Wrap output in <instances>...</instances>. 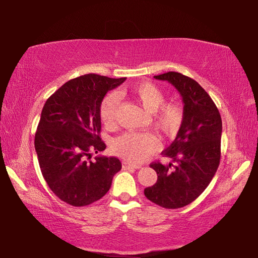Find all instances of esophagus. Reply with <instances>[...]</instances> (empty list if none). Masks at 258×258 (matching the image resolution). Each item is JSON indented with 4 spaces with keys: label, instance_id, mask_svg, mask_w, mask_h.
<instances>
[{
    "label": "esophagus",
    "instance_id": "34e87169",
    "mask_svg": "<svg viewBox=\"0 0 258 258\" xmlns=\"http://www.w3.org/2000/svg\"><path fill=\"white\" fill-rule=\"evenodd\" d=\"M123 168H124V169H127V168L139 169V168H141V165L132 164V163H128V161H123Z\"/></svg>",
    "mask_w": 258,
    "mask_h": 258
}]
</instances>
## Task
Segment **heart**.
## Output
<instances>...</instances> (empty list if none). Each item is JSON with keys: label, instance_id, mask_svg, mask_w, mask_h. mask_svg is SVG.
Masks as SVG:
<instances>
[{"label": "heart", "instance_id": "heart-1", "mask_svg": "<svg viewBox=\"0 0 258 258\" xmlns=\"http://www.w3.org/2000/svg\"><path fill=\"white\" fill-rule=\"evenodd\" d=\"M131 95L151 113L152 126L165 137L175 134L183 121V108L178 103H165V94L158 86L150 82L139 83L131 89ZM118 95L108 94L100 106V117L104 125L112 126L118 110ZM157 140L150 133L127 132L119 135L112 142V150L117 156L132 163L142 161L156 150Z\"/></svg>", "mask_w": 258, "mask_h": 258}]
</instances>
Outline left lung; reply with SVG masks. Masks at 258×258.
<instances>
[{
    "label": "left lung",
    "instance_id": "8db88e82",
    "mask_svg": "<svg viewBox=\"0 0 258 258\" xmlns=\"http://www.w3.org/2000/svg\"><path fill=\"white\" fill-rule=\"evenodd\" d=\"M178 91L183 121L172 145L163 151L175 163H152L158 178L146 187L145 196L164 208L184 207L197 199L215 175L221 158L222 119L208 93L192 78L168 72L154 76Z\"/></svg>",
    "mask_w": 258,
    "mask_h": 258
}]
</instances>
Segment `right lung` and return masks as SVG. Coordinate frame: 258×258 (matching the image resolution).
<instances>
[{"mask_svg":"<svg viewBox=\"0 0 258 258\" xmlns=\"http://www.w3.org/2000/svg\"><path fill=\"white\" fill-rule=\"evenodd\" d=\"M126 78L87 74L67 83L46 100L35 134V150L52 192L72 206L101 199L120 171L116 157L97 156L106 149L100 139V106L108 91Z\"/></svg>","mask_w":258,"mask_h":258,"instance_id":"obj_1","label":"right lung"}]
</instances>
